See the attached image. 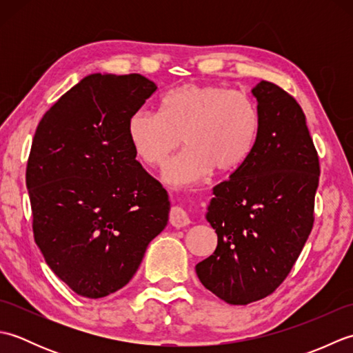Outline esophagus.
I'll return each instance as SVG.
<instances>
[{
    "label": "esophagus",
    "mask_w": 353,
    "mask_h": 353,
    "mask_svg": "<svg viewBox=\"0 0 353 353\" xmlns=\"http://www.w3.org/2000/svg\"><path fill=\"white\" fill-rule=\"evenodd\" d=\"M170 223L174 228H185L190 224V216L181 206H172L170 211Z\"/></svg>",
    "instance_id": "esophagus-1"
}]
</instances>
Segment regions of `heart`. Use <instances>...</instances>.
Returning a JSON list of instances; mask_svg holds the SVG:
<instances>
[{
	"mask_svg": "<svg viewBox=\"0 0 353 353\" xmlns=\"http://www.w3.org/2000/svg\"><path fill=\"white\" fill-rule=\"evenodd\" d=\"M262 119L249 95L219 86L186 83L161 101V112L138 109L127 121V138L138 159L157 167L183 142L186 148L171 159L162 179L172 186H191L214 168L235 171L259 139Z\"/></svg>",
	"mask_w": 353,
	"mask_h": 353,
	"instance_id": "1",
	"label": "heart"
}]
</instances>
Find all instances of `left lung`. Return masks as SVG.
Instances as JSON below:
<instances>
[{
  "label": "left lung",
  "mask_w": 353,
  "mask_h": 353,
  "mask_svg": "<svg viewBox=\"0 0 353 353\" xmlns=\"http://www.w3.org/2000/svg\"><path fill=\"white\" fill-rule=\"evenodd\" d=\"M252 94L259 139L241 167L214 186L206 220L219 244L196 265L205 288L230 305L261 301L288 276L311 234L320 176L299 103L265 80Z\"/></svg>",
  "instance_id": "left-lung-1"
}]
</instances>
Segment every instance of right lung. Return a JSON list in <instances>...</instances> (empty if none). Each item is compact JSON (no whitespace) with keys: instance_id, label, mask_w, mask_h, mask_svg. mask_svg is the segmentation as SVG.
Listing matches in <instances>:
<instances>
[{"instance_id":"right-lung-1","label":"right lung","mask_w":353,"mask_h":353,"mask_svg":"<svg viewBox=\"0 0 353 353\" xmlns=\"http://www.w3.org/2000/svg\"><path fill=\"white\" fill-rule=\"evenodd\" d=\"M156 89L141 74H91L36 129L26 172L34 241L79 296L106 297L129 283L168 223V194L127 138L130 115Z\"/></svg>"}]
</instances>
